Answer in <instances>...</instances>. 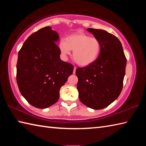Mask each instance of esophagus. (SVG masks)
Returning a JSON list of instances; mask_svg holds the SVG:
<instances>
[{
  "mask_svg": "<svg viewBox=\"0 0 146 146\" xmlns=\"http://www.w3.org/2000/svg\"><path fill=\"white\" fill-rule=\"evenodd\" d=\"M76 69V66H74V69H73V73H74V74L75 73Z\"/></svg>",
  "mask_w": 146,
  "mask_h": 146,
  "instance_id": "esophagus-1",
  "label": "esophagus"
}]
</instances>
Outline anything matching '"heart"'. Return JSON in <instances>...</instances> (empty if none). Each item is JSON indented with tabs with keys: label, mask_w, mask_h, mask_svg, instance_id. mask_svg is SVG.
<instances>
[{
	"label": "heart",
	"mask_w": 146,
	"mask_h": 146,
	"mask_svg": "<svg viewBox=\"0 0 146 146\" xmlns=\"http://www.w3.org/2000/svg\"><path fill=\"white\" fill-rule=\"evenodd\" d=\"M59 48L64 56L70 54L73 50V56L77 64L88 66L96 61L101 51L99 40L85 33L78 32L72 34L59 43Z\"/></svg>",
	"instance_id": "heart-1"
}]
</instances>
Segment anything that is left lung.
Here are the masks:
<instances>
[{"label":"left lung","instance_id":"8db88e82","mask_svg":"<svg viewBox=\"0 0 146 146\" xmlns=\"http://www.w3.org/2000/svg\"><path fill=\"white\" fill-rule=\"evenodd\" d=\"M86 30L100 41L101 51L94 63L77 68L76 86L81 102L100 110L115 100L122 92L127 59L116 36L102 29Z\"/></svg>","mask_w":146,"mask_h":146}]
</instances>
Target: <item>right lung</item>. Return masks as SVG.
<instances>
[{
    "label": "right lung",
    "instance_id": "1",
    "mask_svg": "<svg viewBox=\"0 0 146 146\" xmlns=\"http://www.w3.org/2000/svg\"><path fill=\"white\" fill-rule=\"evenodd\" d=\"M58 39L51 27H43L29 36L18 52V87L28 103L36 108L54 104L61 87L73 73V65L61 60L55 42Z\"/></svg>",
    "mask_w": 146,
    "mask_h": 146
}]
</instances>
